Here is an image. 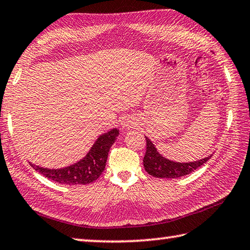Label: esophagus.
<instances>
[{"instance_id": "34e87169", "label": "esophagus", "mask_w": 250, "mask_h": 250, "mask_svg": "<svg viewBox=\"0 0 250 250\" xmlns=\"http://www.w3.org/2000/svg\"><path fill=\"white\" fill-rule=\"evenodd\" d=\"M121 125H122V128L129 129V128H131V125H132V121H130L129 119H124L121 121Z\"/></svg>"}]
</instances>
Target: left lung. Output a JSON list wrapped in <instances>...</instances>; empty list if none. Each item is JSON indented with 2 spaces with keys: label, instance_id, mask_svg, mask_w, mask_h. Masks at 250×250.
Returning <instances> with one entry per match:
<instances>
[{
  "label": "left lung",
  "instance_id": "1",
  "mask_svg": "<svg viewBox=\"0 0 250 250\" xmlns=\"http://www.w3.org/2000/svg\"><path fill=\"white\" fill-rule=\"evenodd\" d=\"M145 140H146V152H145L143 158L144 168L147 174L156 177V178H178V177L189 175L190 172L199 168L212 157L211 154L202 160L194 162H174L158 153L155 145L147 137H145Z\"/></svg>",
  "mask_w": 250,
  "mask_h": 250
}]
</instances>
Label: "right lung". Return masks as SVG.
I'll use <instances>...</instances> for the list:
<instances>
[{
	"label": "right lung",
	"instance_id": "add662e5",
	"mask_svg": "<svg viewBox=\"0 0 250 250\" xmlns=\"http://www.w3.org/2000/svg\"><path fill=\"white\" fill-rule=\"evenodd\" d=\"M118 135L119 129L117 128L99 135L82 160L62 168H47L29 163L35 170L56 183L63 185H87L93 183L103 174L106 167L108 153Z\"/></svg>",
	"mask_w": 250,
	"mask_h": 250
}]
</instances>
